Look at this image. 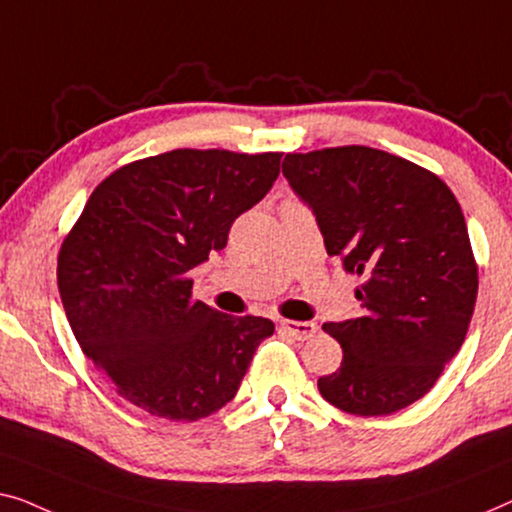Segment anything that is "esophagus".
<instances>
[{
  "mask_svg": "<svg viewBox=\"0 0 512 512\" xmlns=\"http://www.w3.org/2000/svg\"><path fill=\"white\" fill-rule=\"evenodd\" d=\"M280 329L287 331V334L299 338V341H306V338L315 336L318 325L315 322H299V320H283L280 322Z\"/></svg>",
  "mask_w": 512,
  "mask_h": 512,
  "instance_id": "obj_1",
  "label": "esophagus"
}]
</instances>
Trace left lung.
<instances>
[{
	"mask_svg": "<svg viewBox=\"0 0 512 512\" xmlns=\"http://www.w3.org/2000/svg\"><path fill=\"white\" fill-rule=\"evenodd\" d=\"M283 176L327 255L364 278L362 315L322 327L343 362L318 390L345 413H397L436 385L469 331L478 266L459 201L431 171L366 146L287 153Z\"/></svg>",
	"mask_w": 512,
	"mask_h": 512,
	"instance_id": "8db88e82",
	"label": "left lung"
}]
</instances>
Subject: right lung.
<instances>
[{"label": "right lung", "instance_id": "obj_1", "mask_svg": "<svg viewBox=\"0 0 512 512\" xmlns=\"http://www.w3.org/2000/svg\"><path fill=\"white\" fill-rule=\"evenodd\" d=\"M280 157L181 148L125 164L90 194L57 255V287L78 345L122 399L194 422L236 397L273 322L197 301L190 271L227 246Z\"/></svg>", "mask_w": 512, "mask_h": 512}]
</instances>
